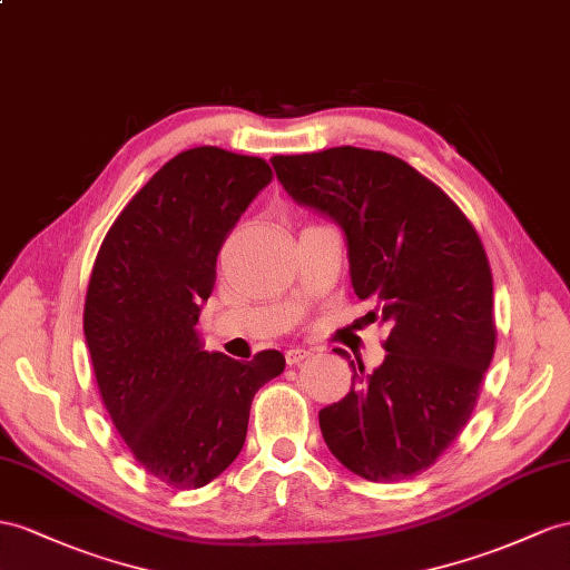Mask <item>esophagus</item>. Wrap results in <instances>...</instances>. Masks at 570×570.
<instances>
[{"label":"esophagus","mask_w":570,"mask_h":570,"mask_svg":"<svg viewBox=\"0 0 570 570\" xmlns=\"http://www.w3.org/2000/svg\"><path fill=\"white\" fill-rule=\"evenodd\" d=\"M308 356H311V352H305V348H301V346H294L286 352V363L288 366H298V363H303Z\"/></svg>","instance_id":"1"}]
</instances>
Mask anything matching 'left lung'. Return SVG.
I'll list each match as a JSON object with an SVG mask.
<instances>
[{
	"label": "left lung",
	"instance_id": "8db88e82",
	"mask_svg": "<svg viewBox=\"0 0 570 570\" xmlns=\"http://www.w3.org/2000/svg\"><path fill=\"white\" fill-rule=\"evenodd\" d=\"M276 178L346 236L354 294L383 323L385 361L320 410L332 455L368 481L416 476L470 421L495 352L493 276L476 228L406 160L356 146L274 156ZM340 356L346 352L337 348ZM348 358V356H346Z\"/></svg>",
	"mask_w": 570,
	"mask_h": 570
}]
</instances>
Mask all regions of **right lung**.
I'll use <instances>...</instances> for the list:
<instances>
[{"instance_id":"1","label":"right lung","mask_w":570,"mask_h":570,"mask_svg":"<svg viewBox=\"0 0 570 570\" xmlns=\"http://www.w3.org/2000/svg\"><path fill=\"white\" fill-rule=\"evenodd\" d=\"M272 180L265 158L195 146L154 173L115 218L96 255L83 334L115 429L146 472L199 489L243 450L255 392L284 373L202 352L199 305L216 257L247 204Z\"/></svg>"}]
</instances>
